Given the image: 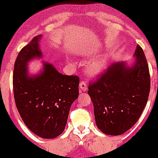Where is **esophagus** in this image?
Wrapping results in <instances>:
<instances>
[{"label":"esophagus","mask_w":158,"mask_h":158,"mask_svg":"<svg viewBox=\"0 0 158 158\" xmlns=\"http://www.w3.org/2000/svg\"><path fill=\"white\" fill-rule=\"evenodd\" d=\"M79 87H80L81 90H82V91L87 90V85L84 81H81L80 83H79Z\"/></svg>","instance_id":"esophagus-1"}]
</instances>
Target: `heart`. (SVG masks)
<instances>
[{
    "label": "heart",
    "instance_id": "1",
    "mask_svg": "<svg viewBox=\"0 0 158 158\" xmlns=\"http://www.w3.org/2000/svg\"><path fill=\"white\" fill-rule=\"evenodd\" d=\"M107 65V60H106V57H102V58L92 62L88 66V70L91 74H101L106 69Z\"/></svg>",
    "mask_w": 158,
    "mask_h": 158
}]
</instances>
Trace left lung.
Returning a JSON list of instances; mask_svg holds the SVG:
<instances>
[{
    "mask_svg": "<svg viewBox=\"0 0 158 158\" xmlns=\"http://www.w3.org/2000/svg\"><path fill=\"white\" fill-rule=\"evenodd\" d=\"M131 66L125 62L112 63L96 82L89 85L95 123L106 135H120L141 116L151 87L149 68L142 48L137 46Z\"/></svg>",
    "mask_w": 158,
    "mask_h": 158,
    "instance_id": "left-lung-1",
    "label": "left lung"
}]
</instances>
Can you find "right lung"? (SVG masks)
<instances>
[{
	"label": "right lung",
	"instance_id": "right-lung-1",
	"mask_svg": "<svg viewBox=\"0 0 158 158\" xmlns=\"http://www.w3.org/2000/svg\"><path fill=\"white\" fill-rule=\"evenodd\" d=\"M41 37L35 36L17 55L13 87L16 106L26 126L39 137L50 139L64 131L70 107L79 97V79L61 74L46 62L39 74L29 76L28 63L43 56Z\"/></svg>",
	"mask_w": 158,
	"mask_h": 158
}]
</instances>
